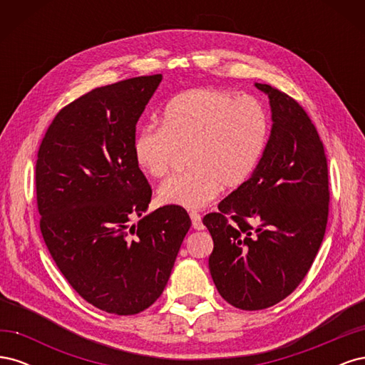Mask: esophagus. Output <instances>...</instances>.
I'll return each mask as SVG.
<instances>
[{"label":"esophagus","mask_w":365,"mask_h":365,"mask_svg":"<svg viewBox=\"0 0 365 365\" xmlns=\"http://www.w3.org/2000/svg\"><path fill=\"white\" fill-rule=\"evenodd\" d=\"M190 219H192V225H193L195 230H204V224H202V219H201L200 213L192 212Z\"/></svg>","instance_id":"esophagus-1"}]
</instances>
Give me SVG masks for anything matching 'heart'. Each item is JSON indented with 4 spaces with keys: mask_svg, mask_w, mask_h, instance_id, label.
Returning a JSON list of instances; mask_svg holds the SVG:
<instances>
[{
    "mask_svg": "<svg viewBox=\"0 0 365 365\" xmlns=\"http://www.w3.org/2000/svg\"><path fill=\"white\" fill-rule=\"evenodd\" d=\"M269 129V115L257 98L202 88L170 101L161 126H141L132 153L143 172L163 178L180 150H187L190 169L165 180L158 197L163 204L200 210L222 185L237 189L251 178L268 146Z\"/></svg>",
    "mask_w": 365,
    "mask_h": 365,
    "instance_id": "b5f03b06",
    "label": "heart"
}]
</instances>
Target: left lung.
<instances>
[{"label": "left lung", "mask_w": 365, "mask_h": 365, "mask_svg": "<svg viewBox=\"0 0 365 365\" xmlns=\"http://www.w3.org/2000/svg\"><path fill=\"white\" fill-rule=\"evenodd\" d=\"M272 128L251 178L204 216L208 268L225 302L259 311L288 297L311 269L329 215L323 141L302 105L267 83Z\"/></svg>", "instance_id": "obj_1"}]
</instances>
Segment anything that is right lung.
I'll return each mask as SVG.
<instances>
[{
  "instance_id": "add662e5",
  "label": "right lung",
  "mask_w": 365,
  "mask_h": 365,
  "mask_svg": "<svg viewBox=\"0 0 365 365\" xmlns=\"http://www.w3.org/2000/svg\"><path fill=\"white\" fill-rule=\"evenodd\" d=\"M161 79L132 77L76 98L38 150L43 242L73 289L108 314L134 315L157 302L192 225L178 205L145 215L152 189L132 143Z\"/></svg>"
}]
</instances>
